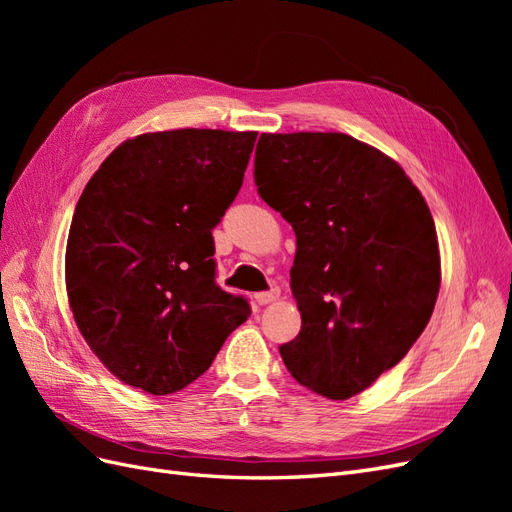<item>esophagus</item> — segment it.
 <instances>
[{"label": "esophagus", "instance_id": "obj_1", "mask_svg": "<svg viewBox=\"0 0 512 512\" xmlns=\"http://www.w3.org/2000/svg\"><path fill=\"white\" fill-rule=\"evenodd\" d=\"M277 297H280V288H277V286H271L269 290H265V292H258L256 294V303L258 305H267V303H271V301H275Z\"/></svg>", "mask_w": 512, "mask_h": 512}]
</instances>
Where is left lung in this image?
Wrapping results in <instances>:
<instances>
[{
  "mask_svg": "<svg viewBox=\"0 0 512 512\" xmlns=\"http://www.w3.org/2000/svg\"><path fill=\"white\" fill-rule=\"evenodd\" d=\"M254 181L297 235L288 371L329 399L365 391L408 354L438 299L425 198L397 162L339 132L260 134Z\"/></svg>",
  "mask_w": 512,
  "mask_h": 512,
  "instance_id": "8db88e82",
  "label": "left lung"
}]
</instances>
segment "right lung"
Masks as SVG:
<instances>
[{
    "label": "right lung",
    "mask_w": 512,
    "mask_h": 512,
    "mask_svg": "<svg viewBox=\"0 0 512 512\" xmlns=\"http://www.w3.org/2000/svg\"><path fill=\"white\" fill-rule=\"evenodd\" d=\"M256 132L168 130L119 145L76 203L66 288L106 369L151 395L203 376L252 314L215 284L211 230L237 198Z\"/></svg>",
    "instance_id": "add662e5"
}]
</instances>
